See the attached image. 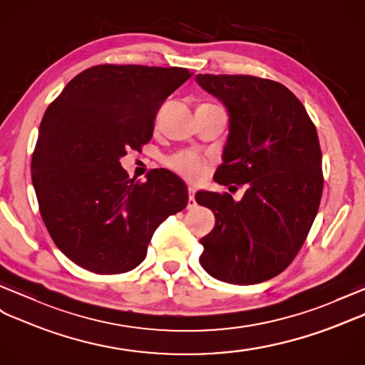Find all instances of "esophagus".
<instances>
[{"mask_svg": "<svg viewBox=\"0 0 365 365\" xmlns=\"http://www.w3.org/2000/svg\"><path fill=\"white\" fill-rule=\"evenodd\" d=\"M189 209H195L197 207V201H195V189L189 187V204H187Z\"/></svg>", "mask_w": 365, "mask_h": 365, "instance_id": "obj_1", "label": "esophagus"}]
</instances>
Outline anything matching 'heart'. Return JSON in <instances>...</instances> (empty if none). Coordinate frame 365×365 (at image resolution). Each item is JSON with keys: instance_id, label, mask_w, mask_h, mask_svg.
Here are the masks:
<instances>
[{"instance_id": "heart-1", "label": "heart", "mask_w": 365, "mask_h": 365, "mask_svg": "<svg viewBox=\"0 0 365 365\" xmlns=\"http://www.w3.org/2000/svg\"><path fill=\"white\" fill-rule=\"evenodd\" d=\"M165 164L178 175L184 176L192 182L200 181L206 175L207 163L200 153L193 150H180L165 159Z\"/></svg>"}]
</instances>
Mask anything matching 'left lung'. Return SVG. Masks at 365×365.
Masks as SVG:
<instances>
[{
  "label": "left lung",
  "instance_id": "1",
  "mask_svg": "<svg viewBox=\"0 0 365 365\" xmlns=\"http://www.w3.org/2000/svg\"><path fill=\"white\" fill-rule=\"evenodd\" d=\"M195 80L229 111L223 164L213 178L223 185H246L240 201L229 193L195 195L217 220L201 238L200 263L226 283L269 280L294 260L321 204L316 127L297 97L274 80L238 74H198Z\"/></svg>",
  "mask_w": 365,
  "mask_h": 365
}]
</instances>
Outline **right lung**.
Returning <instances> with one entry per match:
<instances>
[{"mask_svg":"<svg viewBox=\"0 0 365 365\" xmlns=\"http://www.w3.org/2000/svg\"><path fill=\"white\" fill-rule=\"evenodd\" d=\"M193 74L185 68L97 65L77 74L44 113L31 172L51 238L96 274L144 262L163 221L189 202L165 168L130 180L119 159L153 136L164 101Z\"/></svg>","mask_w":365,"mask_h":365,"instance_id":"obj_1","label":"right lung"}]
</instances>
